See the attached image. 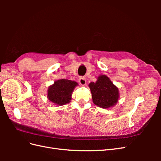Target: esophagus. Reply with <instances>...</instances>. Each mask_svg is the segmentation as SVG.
I'll return each instance as SVG.
<instances>
[{
	"instance_id": "obj_1",
	"label": "esophagus",
	"mask_w": 161,
	"mask_h": 161,
	"mask_svg": "<svg viewBox=\"0 0 161 161\" xmlns=\"http://www.w3.org/2000/svg\"><path fill=\"white\" fill-rule=\"evenodd\" d=\"M80 84L81 85H85L86 83V78L84 76H80L79 78V80Z\"/></svg>"
}]
</instances>
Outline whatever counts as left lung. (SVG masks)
Masks as SVG:
<instances>
[{
	"label": "left lung",
	"mask_w": 161,
	"mask_h": 161,
	"mask_svg": "<svg viewBox=\"0 0 161 161\" xmlns=\"http://www.w3.org/2000/svg\"><path fill=\"white\" fill-rule=\"evenodd\" d=\"M94 104L102 108L114 106L118 101V89L105 75H101L97 80L89 84Z\"/></svg>",
	"instance_id": "1"
}]
</instances>
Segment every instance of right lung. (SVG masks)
<instances>
[{
	"instance_id": "add662e5",
	"label": "right lung",
	"mask_w": 161,
	"mask_h": 161,
	"mask_svg": "<svg viewBox=\"0 0 161 161\" xmlns=\"http://www.w3.org/2000/svg\"><path fill=\"white\" fill-rule=\"evenodd\" d=\"M77 82L67 79L55 81L47 91V98L58 105H63L69 103L71 95Z\"/></svg>"
}]
</instances>
